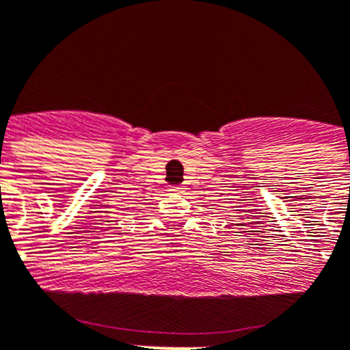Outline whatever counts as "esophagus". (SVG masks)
<instances>
[{
	"mask_svg": "<svg viewBox=\"0 0 350 350\" xmlns=\"http://www.w3.org/2000/svg\"><path fill=\"white\" fill-rule=\"evenodd\" d=\"M172 191H181V186H179V185H176V186H172Z\"/></svg>",
	"mask_w": 350,
	"mask_h": 350,
	"instance_id": "obj_1",
	"label": "esophagus"
}]
</instances>
